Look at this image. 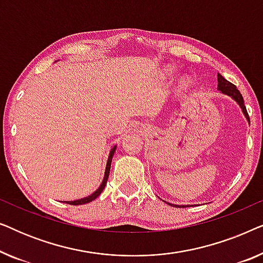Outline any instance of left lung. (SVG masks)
<instances>
[{
    "mask_svg": "<svg viewBox=\"0 0 263 263\" xmlns=\"http://www.w3.org/2000/svg\"><path fill=\"white\" fill-rule=\"evenodd\" d=\"M218 89L219 91H221V93H225V95H228L231 97V98L235 99L236 102L239 104V106L242 107L244 116H246L247 120L250 122L249 115H248V112H247V107H246V105H244V99H243L242 95H240V92L237 89L235 85L226 80V79L224 77H221L220 74H218ZM164 202H166V201H164ZM168 204H171V206H174V207H179V208L188 207V206H179V204H172V203H168Z\"/></svg>",
    "mask_w": 263,
    "mask_h": 263,
    "instance_id": "left-lung-1",
    "label": "left lung"
}]
</instances>
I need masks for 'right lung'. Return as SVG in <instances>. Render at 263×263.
Listing matches in <instances>:
<instances>
[{"label": "right lung", "mask_w": 263, "mask_h": 263, "mask_svg": "<svg viewBox=\"0 0 263 263\" xmlns=\"http://www.w3.org/2000/svg\"><path fill=\"white\" fill-rule=\"evenodd\" d=\"M115 151H116V146L112 147V149H111V152H110V154H109V159H107L106 168H105V175H104V179H103L102 184H100L99 188L97 189L95 193L91 194V195H89V196H87V197H84V199L75 200V201H63V202H66V203H68V204H73V206H78V204H85V203L91 202V201H93L95 199H97V197H98V196L100 195V194H102V192H103L104 188H105V185H106L107 178H109L110 167H111V161H112V157H114Z\"/></svg>", "instance_id": "1"}]
</instances>
